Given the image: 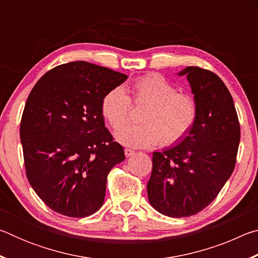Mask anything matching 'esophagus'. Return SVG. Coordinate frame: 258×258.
<instances>
[{
  "instance_id": "34e87169",
  "label": "esophagus",
  "mask_w": 258,
  "mask_h": 258,
  "mask_svg": "<svg viewBox=\"0 0 258 258\" xmlns=\"http://www.w3.org/2000/svg\"><path fill=\"white\" fill-rule=\"evenodd\" d=\"M124 152H125V156L127 157V158H128V157H132V156L135 154V151L131 150V149H125Z\"/></svg>"
}]
</instances>
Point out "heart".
Wrapping results in <instances>:
<instances>
[{
	"instance_id": "heart-1",
	"label": "heart",
	"mask_w": 258,
	"mask_h": 258,
	"mask_svg": "<svg viewBox=\"0 0 258 258\" xmlns=\"http://www.w3.org/2000/svg\"><path fill=\"white\" fill-rule=\"evenodd\" d=\"M177 87L160 75H147L132 85L134 101L149 103L139 125H123L128 118L131 99L123 87L109 90L101 101L104 118L117 130L116 140L132 148L154 147L163 140L173 145L185 137L197 118V106L190 95L177 93Z\"/></svg>"
}]
</instances>
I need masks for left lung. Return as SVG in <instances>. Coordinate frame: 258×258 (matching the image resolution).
<instances>
[{"instance_id":"8db88e82","label":"left lung","mask_w":258,"mask_h":258,"mask_svg":"<svg viewBox=\"0 0 258 258\" xmlns=\"http://www.w3.org/2000/svg\"><path fill=\"white\" fill-rule=\"evenodd\" d=\"M186 76L197 106L194 126L175 146L152 154L148 199L169 217L203 211L232 174L240 142V125L228 87L215 74L199 67L177 73Z\"/></svg>"}]
</instances>
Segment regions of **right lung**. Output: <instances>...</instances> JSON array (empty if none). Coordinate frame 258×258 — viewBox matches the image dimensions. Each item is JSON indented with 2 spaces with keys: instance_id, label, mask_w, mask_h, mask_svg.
Returning a JSON list of instances; mask_svg holds the SVG:
<instances>
[{
  "instance_id": "add662e5",
  "label": "right lung",
  "mask_w": 258,
  "mask_h": 258,
  "mask_svg": "<svg viewBox=\"0 0 258 258\" xmlns=\"http://www.w3.org/2000/svg\"><path fill=\"white\" fill-rule=\"evenodd\" d=\"M127 78L73 61L51 69L33 87L20 123L26 175L52 211L82 218L102 206L108 174L125 155L104 125L101 101Z\"/></svg>"
}]
</instances>
